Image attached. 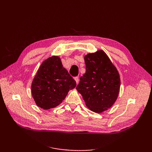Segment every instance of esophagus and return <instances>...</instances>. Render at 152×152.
<instances>
[{
  "label": "esophagus",
  "instance_id": "obj_1",
  "mask_svg": "<svg viewBox=\"0 0 152 152\" xmlns=\"http://www.w3.org/2000/svg\"><path fill=\"white\" fill-rule=\"evenodd\" d=\"M74 79H75V80L76 81V83H77V84L79 83V77H74Z\"/></svg>",
  "mask_w": 152,
  "mask_h": 152
}]
</instances>
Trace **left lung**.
Instances as JSON below:
<instances>
[{
    "label": "left lung",
    "instance_id": "1",
    "mask_svg": "<svg viewBox=\"0 0 152 152\" xmlns=\"http://www.w3.org/2000/svg\"><path fill=\"white\" fill-rule=\"evenodd\" d=\"M84 60L86 71L76 89L87 107L93 112L102 113L115 102L121 86L120 76L102 50L87 54Z\"/></svg>",
    "mask_w": 152,
    "mask_h": 152
}]
</instances>
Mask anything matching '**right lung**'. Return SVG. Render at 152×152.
Returning a JSON list of instances; mask_svg holds the SVG:
<instances>
[{
    "label": "right lung",
    "mask_w": 152,
    "mask_h": 152,
    "mask_svg": "<svg viewBox=\"0 0 152 152\" xmlns=\"http://www.w3.org/2000/svg\"><path fill=\"white\" fill-rule=\"evenodd\" d=\"M76 82L63 66L58 56L49 58L41 64L31 84V94L37 105L44 110L57 107Z\"/></svg>",
    "instance_id": "1"
}]
</instances>
